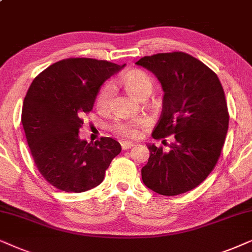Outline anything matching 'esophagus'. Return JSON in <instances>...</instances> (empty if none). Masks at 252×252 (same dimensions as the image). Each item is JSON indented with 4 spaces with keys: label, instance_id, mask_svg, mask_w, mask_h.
Segmentation results:
<instances>
[{
    "label": "esophagus",
    "instance_id": "obj_1",
    "mask_svg": "<svg viewBox=\"0 0 252 252\" xmlns=\"http://www.w3.org/2000/svg\"><path fill=\"white\" fill-rule=\"evenodd\" d=\"M121 146H122L123 150H129L131 149L132 146H135V143L128 142V140H123V142H121Z\"/></svg>",
    "mask_w": 252,
    "mask_h": 252
}]
</instances>
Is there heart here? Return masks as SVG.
<instances>
[{"instance_id":"obj_1","label":"heart","mask_w":252,"mask_h":252,"mask_svg":"<svg viewBox=\"0 0 252 252\" xmlns=\"http://www.w3.org/2000/svg\"><path fill=\"white\" fill-rule=\"evenodd\" d=\"M121 83L126 87V90L130 94L135 98L142 100L147 98L153 91V82L151 77L146 72L142 70H132L126 73ZM114 94V87L112 84H107L99 92L98 98H96V106L100 109H107L112 101V96ZM146 126V120L142 117H136V119L126 120L117 119L112 124V130L117 135L126 137V138H136L139 135V129Z\"/></svg>"}]
</instances>
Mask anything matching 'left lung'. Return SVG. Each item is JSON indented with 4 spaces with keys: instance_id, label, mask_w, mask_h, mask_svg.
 I'll list each match as a JSON object with an SVG mask.
<instances>
[{
    "instance_id": "left-lung-1",
    "label": "left lung",
    "mask_w": 252,
    "mask_h": 252,
    "mask_svg": "<svg viewBox=\"0 0 252 252\" xmlns=\"http://www.w3.org/2000/svg\"><path fill=\"white\" fill-rule=\"evenodd\" d=\"M136 64L152 72L165 93L152 137L172 136L168 151L147 144L143 182L163 196L192 190L213 170L226 138L229 115L220 80L209 66L182 52L144 56Z\"/></svg>"
}]
</instances>
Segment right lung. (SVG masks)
Segmentation results:
<instances>
[{"mask_svg": "<svg viewBox=\"0 0 252 252\" xmlns=\"http://www.w3.org/2000/svg\"><path fill=\"white\" fill-rule=\"evenodd\" d=\"M126 64L66 59L39 73L26 93L22 123L39 172L58 189L84 192L99 186L121 152L115 139L94 144L79 138L82 117L94 105L100 86Z\"/></svg>", "mask_w": 252, "mask_h": 252, "instance_id": "1", "label": "right lung"}]
</instances>
